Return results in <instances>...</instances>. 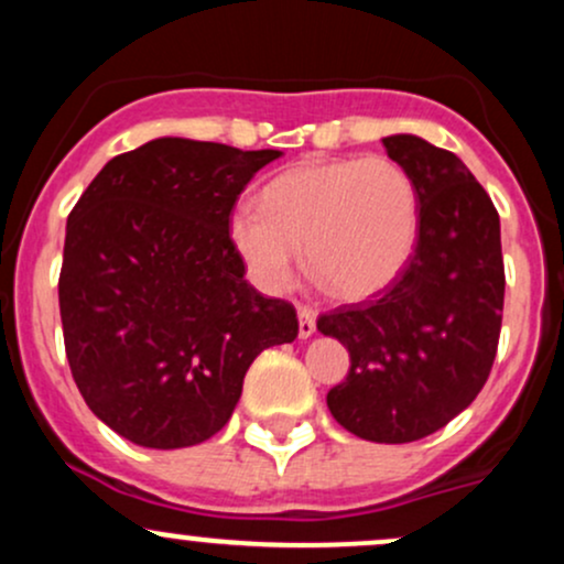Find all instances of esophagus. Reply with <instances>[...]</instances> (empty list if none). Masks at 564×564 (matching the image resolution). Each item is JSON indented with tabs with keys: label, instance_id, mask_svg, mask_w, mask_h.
Masks as SVG:
<instances>
[{
	"label": "esophagus",
	"instance_id": "1",
	"mask_svg": "<svg viewBox=\"0 0 564 564\" xmlns=\"http://www.w3.org/2000/svg\"><path fill=\"white\" fill-rule=\"evenodd\" d=\"M315 334V313L310 307H300V339Z\"/></svg>",
	"mask_w": 564,
	"mask_h": 564
}]
</instances>
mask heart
Instances as JSON below:
<instances>
[{
	"mask_svg": "<svg viewBox=\"0 0 564 564\" xmlns=\"http://www.w3.org/2000/svg\"><path fill=\"white\" fill-rule=\"evenodd\" d=\"M230 243L251 281L281 294L304 246L313 281L334 300L360 302L390 289L419 243V191L387 156L304 161L270 180L257 206H238Z\"/></svg>",
	"mask_w": 564,
	"mask_h": 564,
	"instance_id": "1",
	"label": "heart"
}]
</instances>
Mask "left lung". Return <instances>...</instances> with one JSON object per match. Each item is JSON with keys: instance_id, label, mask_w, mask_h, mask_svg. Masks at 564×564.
Masks as SVG:
<instances>
[{"instance_id": "obj_1", "label": "left lung", "mask_w": 564, "mask_h": 564, "mask_svg": "<svg viewBox=\"0 0 564 564\" xmlns=\"http://www.w3.org/2000/svg\"><path fill=\"white\" fill-rule=\"evenodd\" d=\"M419 191V243L377 300L318 318L349 352L326 394L332 416L371 443H413L467 408L488 381L503 313L501 223L456 153L416 134L381 140Z\"/></svg>"}]
</instances>
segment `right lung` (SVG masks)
<instances>
[{"mask_svg": "<svg viewBox=\"0 0 564 564\" xmlns=\"http://www.w3.org/2000/svg\"><path fill=\"white\" fill-rule=\"evenodd\" d=\"M281 151L159 138L102 166L68 215L57 283L84 403L129 443L187 448L232 416L296 310L246 281L230 212Z\"/></svg>", "mask_w": 564, "mask_h": 564, "instance_id": "obj_1", "label": "right lung"}]
</instances>
